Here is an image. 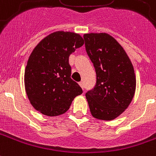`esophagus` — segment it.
<instances>
[{
  "label": "esophagus",
  "instance_id": "1",
  "mask_svg": "<svg viewBox=\"0 0 156 156\" xmlns=\"http://www.w3.org/2000/svg\"><path fill=\"white\" fill-rule=\"evenodd\" d=\"M79 85H80V87H81L82 88H83H83H84L83 83V82H80V83H79Z\"/></svg>",
  "mask_w": 156,
  "mask_h": 156
}]
</instances>
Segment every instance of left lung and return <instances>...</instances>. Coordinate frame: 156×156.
<instances>
[{"mask_svg": "<svg viewBox=\"0 0 156 156\" xmlns=\"http://www.w3.org/2000/svg\"><path fill=\"white\" fill-rule=\"evenodd\" d=\"M85 49L93 62L97 82L86 98L95 118L111 121L122 114L133 98L136 77L130 58L114 38L106 34H85Z\"/></svg>", "mask_w": 156, "mask_h": 156, "instance_id": "left-lung-1", "label": "left lung"}]
</instances>
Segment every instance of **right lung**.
Instances as JSON below:
<instances>
[{"label": "right lung", "instance_id": "right-lung-1", "mask_svg": "<svg viewBox=\"0 0 156 156\" xmlns=\"http://www.w3.org/2000/svg\"><path fill=\"white\" fill-rule=\"evenodd\" d=\"M83 44L79 34L57 31L40 41L25 72V91L32 106L46 116L66 112L83 89L71 78L69 55Z\"/></svg>", "mask_w": 156, "mask_h": 156}]
</instances>
